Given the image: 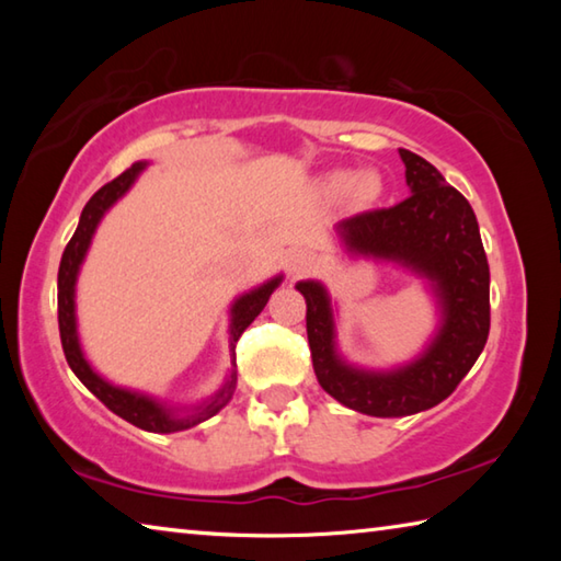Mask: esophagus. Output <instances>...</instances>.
Wrapping results in <instances>:
<instances>
[{"label": "esophagus", "mask_w": 561, "mask_h": 561, "mask_svg": "<svg viewBox=\"0 0 561 561\" xmlns=\"http://www.w3.org/2000/svg\"><path fill=\"white\" fill-rule=\"evenodd\" d=\"M317 264H319V260H317L314 252H309V250H294V252L289 254V260H287V270H289L291 277H304V274L314 272Z\"/></svg>", "instance_id": "esophagus-1"}]
</instances>
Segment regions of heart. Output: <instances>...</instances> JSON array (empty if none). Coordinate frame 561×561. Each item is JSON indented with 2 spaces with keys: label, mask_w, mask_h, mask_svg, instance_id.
Instances as JSON below:
<instances>
[{
  "label": "heart",
  "mask_w": 561,
  "mask_h": 561,
  "mask_svg": "<svg viewBox=\"0 0 561 561\" xmlns=\"http://www.w3.org/2000/svg\"><path fill=\"white\" fill-rule=\"evenodd\" d=\"M324 190L331 197L351 195L358 205L374 203L381 195V180L376 173H354V170H334L324 178Z\"/></svg>",
  "instance_id": "b5f03b06"
}]
</instances>
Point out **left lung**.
Wrapping results in <instances>:
<instances>
[{"label":"left lung","instance_id":"left-lung-1","mask_svg":"<svg viewBox=\"0 0 561 561\" xmlns=\"http://www.w3.org/2000/svg\"><path fill=\"white\" fill-rule=\"evenodd\" d=\"M411 195L386 210L339 222L351 254L396 262L431 282L440 329L431 346L393 371L348 366L336 351L334 311L319 282H299L314 374L346 408L376 417L413 415L445 401L472 368L490 334V267L470 203L428 160L401 148Z\"/></svg>","mask_w":561,"mask_h":561}]
</instances>
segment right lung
<instances>
[{
  "label": "right lung",
  "mask_w": 561,
  "mask_h": 561,
  "mask_svg": "<svg viewBox=\"0 0 561 561\" xmlns=\"http://www.w3.org/2000/svg\"><path fill=\"white\" fill-rule=\"evenodd\" d=\"M146 163H133L126 173H121L116 180L103 185L99 193H93L91 201L87 203L81 213L79 227H76L73 237L66 244V250L61 254V264H59V334H61V346H64V356L69 360L71 371L79 376V381L89 388V391L99 398V401L121 415L123 421H128L136 425V428H144L148 433H178L185 428H193V425L207 421L215 413H220L222 408L230 403V398L234 393V383H237V374L232 371L227 383L217 391L210 401L197 405L193 413L178 415L173 408H165L163 403L153 401L144 393L128 391V388L113 386L106 378H101L96 371H93L91 364L83 358V351L79 344V331H76V277H79V270L83 264V257H87L89 244L93 240V232L101 222V217L108 213V207L128 193V187L136 183V178L144 173ZM282 277H274L262 287L252 289L242 294L240 299L232 304V321H230V348L234 354L237 341H240L242 331L252 324L254 319L260 317V311L267 307V301L272 297V291L279 287Z\"/></svg>",
  "instance_id": "1"
}]
</instances>
